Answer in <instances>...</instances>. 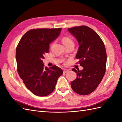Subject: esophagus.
<instances>
[{
  "mask_svg": "<svg viewBox=\"0 0 122 122\" xmlns=\"http://www.w3.org/2000/svg\"><path fill=\"white\" fill-rule=\"evenodd\" d=\"M69 71V70L68 69H65L63 70V72L64 73H67Z\"/></svg>",
  "mask_w": 122,
  "mask_h": 122,
  "instance_id": "esophagus-1",
  "label": "esophagus"
}]
</instances>
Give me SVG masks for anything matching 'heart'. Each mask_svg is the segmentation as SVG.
I'll return each instance as SVG.
<instances>
[{
	"label": "heart",
	"instance_id": "1",
	"mask_svg": "<svg viewBox=\"0 0 122 122\" xmlns=\"http://www.w3.org/2000/svg\"><path fill=\"white\" fill-rule=\"evenodd\" d=\"M62 42H63V44L65 45L69 44H71V43H74L72 39L68 36H64L63 38V39H62Z\"/></svg>",
	"mask_w": 122,
	"mask_h": 122
}]
</instances>
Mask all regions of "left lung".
<instances>
[{
    "label": "left lung",
    "instance_id": "1",
    "mask_svg": "<svg viewBox=\"0 0 122 122\" xmlns=\"http://www.w3.org/2000/svg\"><path fill=\"white\" fill-rule=\"evenodd\" d=\"M68 30L79 44L76 58L83 67L82 70L72 69L77 78L71 81V88L80 95H88L96 90L105 74L107 59L105 46L99 35L88 26H75Z\"/></svg>",
    "mask_w": 122,
    "mask_h": 122
}]
</instances>
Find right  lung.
Segmentation results:
<instances>
[{
	"label": "right lung",
	"instance_id": "right-lung-1",
	"mask_svg": "<svg viewBox=\"0 0 122 122\" xmlns=\"http://www.w3.org/2000/svg\"><path fill=\"white\" fill-rule=\"evenodd\" d=\"M61 29L30 30L22 37L16 48L18 74L26 87L37 96L52 93L58 78L63 74L59 67L54 65L49 69L43 63L50 44L57 38Z\"/></svg>",
	"mask_w": 122,
	"mask_h": 122
}]
</instances>
